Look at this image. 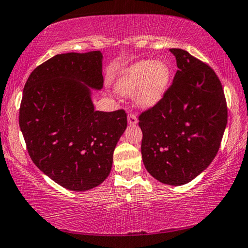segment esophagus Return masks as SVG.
Masks as SVG:
<instances>
[{"label": "esophagus", "instance_id": "esophagus-1", "mask_svg": "<svg viewBox=\"0 0 248 248\" xmlns=\"http://www.w3.org/2000/svg\"><path fill=\"white\" fill-rule=\"evenodd\" d=\"M138 123V119H137V116H136L135 113L130 112L128 114V124H136Z\"/></svg>", "mask_w": 248, "mask_h": 248}]
</instances>
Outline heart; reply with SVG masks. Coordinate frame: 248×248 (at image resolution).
I'll list each match as a JSON object with an SVG mask.
<instances>
[{"mask_svg":"<svg viewBox=\"0 0 248 248\" xmlns=\"http://www.w3.org/2000/svg\"><path fill=\"white\" fill-rule=\"evenodd\" d=\"M170 81V68L164 61H141L130 66L117 83L120 94L137 92L141 107H153L159 102Z\"/></svg>","mask_w":248,"mask_h":248,"instance_id":"b5f03b06","label":"heart"}]
</instances>
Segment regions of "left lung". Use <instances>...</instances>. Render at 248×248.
Returning <instances> with one entry per match:
<instances>
[{
	"label": "left lung",
	"mask_w": 248,
	"mask_h": 248,
	"mask_svg": "<svg viewBox=\"0 0 248 248\" xmlns=\"http://www.w3.org/2000/svg\"><path fill=\"white\" fill-rule=\"evenodd\" d=\"M170 50L179 71L159 102L139 114L138 124L146 170L164 184L182 186L216 157L228 109L214 69L186 50Z\"/></svg>",
	"instance_id": "obj_1"
}]
</instances>
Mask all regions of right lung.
<instances>
[{
    "label": "right lung",
    "mask_w": 248,
    "mask_h": 248,
    "mask_svg": "<svg viewBox=\"0 0 248 248\" xmlns=\"http://www.w3.org/2000/svg\"><path fill=\"white\" fill-rule=\"evenodd\" d=\"M88 86H103L100 50L56 55L31 72L19 110L30 158L72 191L93 189L107 179L127 127L124 110H94Z\"/></svg>",
    "instance_id": "add662e5"
}]
</instances>
